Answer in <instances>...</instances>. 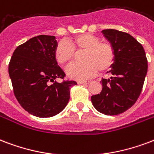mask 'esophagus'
Returning <instances> with one entry per match:
<instances>
[{"label": "esophagus", "instance_id": "obj_1", "mask_svg": "<svg viewBox=\"0 0 154 154\" xmlns=\"http://www.w3.org/2000/svg\"><path fill=\"white\" fill-rule=\"evenodd\" d=\"M90 82V81H81V82H78V85H87Z\"/></svg>", "mask_w": 154, "mask_h": 154}]
</instances>
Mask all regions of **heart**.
Listing matches in <instances>:
<instances>
[{
	"label": "heart",
	"instance_id": "1",
	"mask_svg": "<svg viewBox=\"0 0 154 154\" xmlns=\"http://www.w3.org/2000/svg\"><path fill=\"white\" fill-rule=\"evenodd\" d=\"M82 63L72 64L67 69L68 77L84 80L95 75L98 69L104 72L111 68L115 60V49L108 42H103L96 35L80 34L68 42L61 41L55 48V58L59 64L67 66L73 60L76 52L83 51Z\"/></svg>",
	"mask_w": 154,
	"mask_h": 154
}]
</instances>
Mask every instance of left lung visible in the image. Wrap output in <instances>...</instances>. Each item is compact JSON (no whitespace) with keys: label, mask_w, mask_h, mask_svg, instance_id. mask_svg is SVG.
<instances>
[{"label":"left lung","mask_w":154,"mask_h":154,"mask_svg":"<svg viewBox=\"0 0 154 154\" xmlns=\"http://www.w3.org/2000/svg\"><path fill=\"white\" fill-rule=\"evenodd\" d=\"M115 49L111 77L102 79L100 94L91 97L93 106L106 116L119 115L139 98L147 74L148 61L142 45L132 35L114 29L102 30Z\"/></svg>","instance_id":"left-lung-1"}]
</instances>
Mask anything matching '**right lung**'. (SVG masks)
Wrapping results in <instances>:
<instances>
[{"instance_id": "right-lung-1", "label": "right lung", "mask_w": 154, "mask_h": 154, "mask_svg": "<svg viewBox=\"0 0 154 154\" xmlns=\"http://www.w3.org/2000/svg\"><path fill=\"white\" fill-rule=\"evenodd\" d=\"M57 44L55 36L38 35L18 46L9 61L15 97L28 113L39 118L61 112L69 103L70 88L77 85L74 81H56L65 75L55 58Z\"/></svg>"}]
</instances>
